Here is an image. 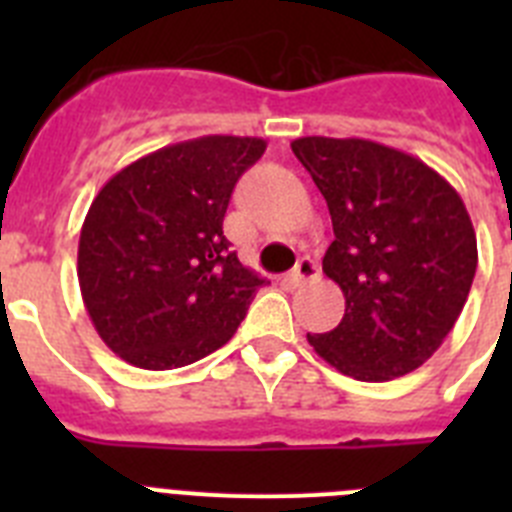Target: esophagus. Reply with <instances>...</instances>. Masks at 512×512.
Returning <instances> with one entry per match:
<instances>
[{
    "label": "esophagus",
    "mask_w": 512,
    "mask_h": 512,
    "mask_svg": "<svg viewBox=\"0 0 512 512\" xmlns=\"http://www.w3.org/2000/svg\"><path fill=\"white\" fill-rule=\"evenodd\" d=\"M318 274H320L318 264H315L310 256H302V259L297 261L295 269H292V274H289V279H292L295 284H307L312 282V279H318Z\"/></svg>",
    "instance_id": "1"
}]
</instances>
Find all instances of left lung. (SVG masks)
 <instances>
[{
  "instance_id": "1",
  "label": "left lung",
  "mask_w": 512,
  "mask_h": 512,
  "mask_svg": "<svg viewBox=\"0 0 512 512\" xmlns=\"http://www.w3.org/2000/svg\"><path fill=\"white\" fill-rule=\"evenodd\" d=\"M328 202L323 271L346 312L307 333L315 354L361 382L415 372L454 328L477 271V235L456 189L420 158L364 138L292 140Z\"/></svg>"
}]
</instances>
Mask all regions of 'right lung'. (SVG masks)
I'll use <instances>...</instances> for the list:
<instances>
[{"mask_svg": "<svg viewBox=\"0 0 512 512\" xmlns=\"http://www.w3.org/2000/svg\"><path fill=\"white\" fill-rule=\"evenodd\" d=\"M266 140L205 135L138 158L99 189L79 238V287L99 338L128 364L164 372L233 338L256 271L223 220Z\"/></svg>", "mask_w": 512, "mask_h": 512, "instance_id": "1", "label": "right lung"}]
</instances>
